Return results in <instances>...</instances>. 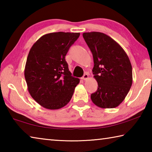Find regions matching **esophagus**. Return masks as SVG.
I'll return each instance as SVG.
<instances>
[{
  "instance_id": "esophagus-1",
  "label": "esophagus",
  "mask_w": 152,
  "mask_h": 152,
  "mask_svg": "<svg viewBox=\"0 0 152 152\" xmlns=\"http://www.w3.org/2000/svg\"><path fill=\"white\" fill-rule=\"evenodd\" d=\"M82 80H86L88 79V74H84L83 77L82 78Z\"/></svg>"
}]
</instances>
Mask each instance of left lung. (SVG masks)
I'll list each match as a JSON object with an SVG mask.
<instances>
[{"mask_svg":"<svg viewBox=\"0 0 152 152\" xmlns=\"http://www.w3.org/2000/svg\"><path fill=\"white\" fill-rule=\"evenodd\" d=\"M92 53V72L98 82L96 92L91 96L93 103L102 109H112L124 101L133 82L132 66L119 43L101 32L83 33Z\"/></svg>","mask_w":152,"mask_h":152,"instance_id":"8db88e82","label":"left lung"}]
</instances>
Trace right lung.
I'll use <instances>...</instances> for the list:
<instances>
[{"instance_id":"add662e5","label":"right lung","mask_w":152,"mask_h":152,"mask_svg":"<svg viewBox=\"0 0 152 152\" xmlns=\"http://www.w3.org/2000/svg\"><path fill=\"white\" fill-rule=\"evenodd\" d=\"M80 33H50L41 37L28 54L25 68L27 89L45 109H61L68 103L80 79L74 78L65 60Z\"/></svg>"}]
</instances>
